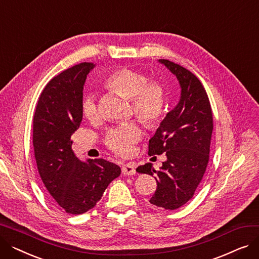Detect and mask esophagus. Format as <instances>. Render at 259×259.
Masks as SVG:
<instances>
[{"label": "esophagus", "instance_id": "34e87169", "mask_svg": "<svg viewBox=\"0 0 259 259\" xmlns=\"http://www.w3.org/2000/svg\"><path fill=\"white\" fill-rule=\"evenodd\" d=\"M121 172L124 175H134L135 174V165L134 162H127L121 167Z\"/></svg>", "mask_w": 259, "mask_h": 259}]
</instances>
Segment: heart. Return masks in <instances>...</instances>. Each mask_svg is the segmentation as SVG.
<instances>
[{
	"mask_svg": "<svg viewBox=\"0 0 259 259\" xmlns=\"http://www.w3.org/2000/svg\"><path fill=\"white\" fill-rule=\"evenodd\" d=\"M103 84L109 91L132 99L133 110L146 125L155 126L162 119L167 107V93L164 84L158 79H149V76L140 70L131 68H119L109 73ZM83 113L89 120L101 117L99 106L92 94L83 101ZM143 138V128L137 121H129L109 129L104 144L113 153L130 155L134 146Z\"/></svg>",
	"mask_w": 259,
	"mask_h": 259,
	"instance_id": "heart-1",
	"label": "heart"
}]
</instances>
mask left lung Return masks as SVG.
<instances>
[{"mask_svg": "<svg viewBox=\"0 0 259 259\" xmlns=\"http://www.w3.org/2000/svg\"><path fill=\"white\" fill-rule=\"evenodd\" d=\"M179 79L181 99L167 113L149 141V155L166 153L167 160L156 171L151 162L137 171L154 175L157 188L150 198L156 207L175 210L194 195L206 172L213 131L212 109L200 80L186 68L158 60Z\"/></svg>", "mask_w": 259, "mask_h": 259, "instance_id": "left-lung-1", "label": "left lung"}]
</instances>
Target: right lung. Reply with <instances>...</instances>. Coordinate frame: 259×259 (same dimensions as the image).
Returning <instances> with one entry per match:
<instances>
[{"mask_svg":"<svg viewBox=\"0 0 259 259\" xmlns=\"http://www.w3.org/2000/svg\"><path fill=\"white\" fill-rule=\"evenodd\" d=\"M93 63H80L54 76L40 93L33 116V148L45 190L69 214H83L102 198L120 168L103 158L80 161L71 135L83 118V89Z\"/></svg>","mask_w":259,"mask_h":259,"instance_id":"right-lung-1","label":"right lung"}]
</instances>
